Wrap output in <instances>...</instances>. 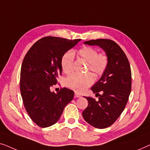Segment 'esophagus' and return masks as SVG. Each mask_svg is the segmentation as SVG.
I'll return each mask as SVG.
<instances>
[{"instance_id":"esophagus-1","label":"esophagus","mask_w":150,"mask_h":150,"mask_svg":"<svg viewBox=\"0 0 150 150\" xmlns=\"http://www.w3.org/2000/svg\"><path fill=\"white\" fill-rule=\"evenodd\" d=\"M81 96L79 94L77 93V92H75V96H74L75 98H80V97H81Z\"/></svg>"}]
</instances>
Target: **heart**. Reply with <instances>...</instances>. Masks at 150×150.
Segmentation results:
<instances>
[{"label":"heart","instance_id":"heart-1","mask_svg":"<svg viewBox=\"0 0 150 150\" xmlns=\"http://www.w3.org/2000/svg\"><path fill=\"white\" fill-rule=\"evenodd\" d=\"M80 58L88 62L87 71H90L96 76L104 73L108 66L109 58L107 55L90 46H84L77 52ZM74 58L71 52H67L61 58V67L63 72L69 73L73 68ZM94 83V77L90 73L85 75L72 74L67 77L65 83L71 89L78 92H83Z\"/></svg>","mask_w":150,"mask_h":150}]
</instances>
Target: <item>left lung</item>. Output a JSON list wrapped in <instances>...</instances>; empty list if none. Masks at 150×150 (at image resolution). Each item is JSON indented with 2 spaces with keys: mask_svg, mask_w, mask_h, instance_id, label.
<instances>
[{
  "mask_svg": "<svg viewBox=\"0 0 150 150\" xmlns=\"http://www.w3.org/2000/svg\"><path fill=\"white\" fill-rule=\"evenodd\" d=\"M84 43L103 48L109 58L106 71L91 88L92 92L99 96L98 100L85 97L88 105L82 113L84 120L90 125L105 128L116 121L128 102L131 92L130 66L125 53L112 40L93 39Z\"/></svg>",
  "mask_w": 150,
  "mask_h": 150,
  "instance_id": "1",
  "label": "left lung"
}]
</instances>
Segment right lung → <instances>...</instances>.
<instances>
[{
    "instance_id": "add662e5",
    "label": "right lung",
    "mask_w": 150,
    "mask_h": 150,
    "mask_svg": "<svg viewBox=\"0 0 150 150\" xmlns=\"http://www.w3.org/2000/svg\"><path fill=\"white\" fill-rule=\"evenodd\" d=\"M81 39L45 37L30 48L22 62L20 87L24 107L36 124L41 128L53 125L60 119L74 92L66 88L56 94L50 88L62 73L61 58Z\"/></svg>"
}]
</instances>
